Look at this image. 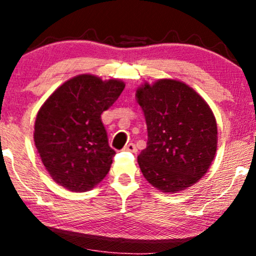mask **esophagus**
Masks as SVG:
<instances>
[{
    "label": "esophagus",
    "mask_w": 256,
    "mask_h": 256,
    "mask_svg": "<svg viewBox=\"0 0 256 256\" xmlns=\"http://www.w3.org/2000/svg\"><path fill=\"white\" fill-rule=\"evenodd\" d=\"M124 150H128V152H136L137 148H136V146L134 144V143H128V144H126L124 146Z\"/></svg>",
    "instance_id": "obj_1"
}]
</instances>
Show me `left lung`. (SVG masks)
<instances>
[{
	"label": "left lung",
	"instance_id": "obj_1",
	"mask_svg": "<svg viewBox=\"0 0 256 256\" xmlns=\"http://www.w3.org/2000/svg\"><path fill=\"white\" fill-rule=\"evenodd\" d=\"M148 142L138 155L146 180L161 192L192 186L212 165L218 128L212 110L192 88L177 79L144 83L136 91Z\"/></svg>",
	"mask_w": 256,
	"mask_h": 256
}]
</instances>
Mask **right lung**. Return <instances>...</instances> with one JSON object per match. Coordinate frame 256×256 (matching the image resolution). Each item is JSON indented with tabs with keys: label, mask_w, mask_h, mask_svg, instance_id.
Here are the masks:
<instances>
[{
	"label": "right lung",
	"mask_w": 256,
	"mask_h": 256,
	"mask_svg": "<svg viewBox=\"0 0 256 256\" xmlns=\"http://www.w3.org/2000/svg\"><path fill=\"white\" fill-rule=\"evenodd\" d=\"M125 88L120 79L76 76L58 88L38 110L34 140L52 180L73 192L95 188L110 172L116 152L101 114Z\"/></svg>",
	"instance_id": "obj_1"
}]
</instances>
